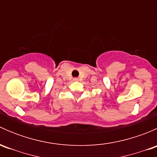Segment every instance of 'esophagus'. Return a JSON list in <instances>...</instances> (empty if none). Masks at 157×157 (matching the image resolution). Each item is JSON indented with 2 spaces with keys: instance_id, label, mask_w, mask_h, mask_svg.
Here are the masks:
<instances>
[{
  "instance_id": "obj_1",
  "label": "esophagus",
  "mask_w": 157,
  "mask_h": 157,
  "mask_svg": "<svg viewBox=\"0 0 157 157\" xmlns=\"http://www.w3.org/2000/svg\"><path fill=\"white\" fill-rule=\"evenodd\" d=\"M74 81H78L79 78H77V77H75V78H74Z\"/></svg>"
}]
</instances>
